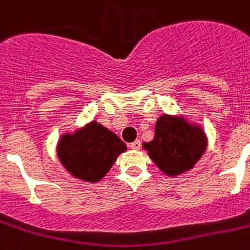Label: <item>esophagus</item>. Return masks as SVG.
I'll use <instances>...</instances> for the list:
<instances>
[{"label": "esophagus", "mask_w": 250, "mask_h": 250, "mask_svg": "<svg viewBox=\"0 0 250 250\" xmlns=\"http://www.w3.org/2000/svg\"><path fill=\"white\" fill-rule=\"evenodd\" d=\"M129 148L131 149H140V146H142V142L140 140H135V142L129 143Z\"/></svg>", "instance_id": "obj_1"}]
</instances>
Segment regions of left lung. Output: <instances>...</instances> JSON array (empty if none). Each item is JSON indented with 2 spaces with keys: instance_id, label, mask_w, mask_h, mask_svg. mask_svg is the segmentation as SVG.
I'll return each instance as SVG.
<instances>
[{
  "instance_id": "8db88e82",
  "label": "left lung",
  "mask_w": 250,
  "mask_h": 250,
  "mask_svg": "<svg viewBox=\"0 0 250 250\" xmlns=\"http://www.w3.org/2000/svg\"><path fill=\"white\" fill-rule=\"evenodd\" d=\"M205 132L182 119L163 115L156 123L155 138L144 144L148 155L169 176L194 167L206 149Z\"/></svg>"
}]
</instances>
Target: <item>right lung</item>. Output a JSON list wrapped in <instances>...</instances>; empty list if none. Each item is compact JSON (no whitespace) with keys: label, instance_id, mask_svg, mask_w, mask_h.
I'll use <instances>...</instances> for the list:
<instances>
[{"label":"right lung","instance_id":"add662e5","mask_svg":"<svg viewBox=\"0 0 250 250\" xmlns=\"http://www.w3.org/2000/svg\"><path fill=\"white\" fill-rule=\"evenodd\" d=\"M125 148L115 133L91 122L74 135H64L57 152L62 165L74 177L95 182L110 170Z\"/></svg>","mask_w":250,"mask_h":250}]
</instances>
